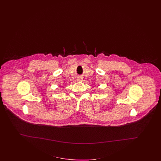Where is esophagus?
Returning <instances> with one entry per match:
<instances>
[{
  "label": "esophagus",
  "instance_id": "1",
  "mask_svg": "<svg viewBox=\"0 0 161 161\" xmlns=\"http://www.w3.org/2000/svg\"><path fill=\"white\" fill-rule=\"evenodd\" d=\"M77 80H78V81H82V78L81 77H78Z\"/></svg>",
  "mask_w": 161,
  "mask_h": 161
}]
</instances>
